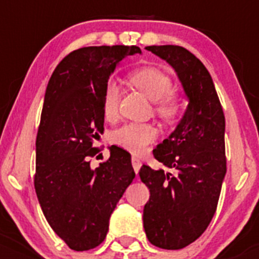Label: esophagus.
<instances>
[{
	"label": "esophagus",
	"mask_w": 259,
	"mask_h": 259,
	"mask_svg": "<svg viewBox=\"0 0 259 259\" xmlns=\"http://www.w3.org/2000/svg\"><path fill=\"white\" fill-rule=\"evenodd\" d=\"M132 164H133V168H134L135 173H139L140 168H142V161L137 158V156H133L132 158Z\"/></svg>",
	"instance_id": "34e87169"
}]
</instances>
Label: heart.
Wrapping results in <instances>:
<instances>
[{
  "instance_id": "obj_1",
  "label": "heart",
  "mask_w": 259,
  "mask_h": 259,
  "mask_svg": "<svg viewBox=\"0 0 259 259\" xmlns=\"http://www.w3.org/2000/svg\"><path fill=\"white\" fill-rule=\"evenodd\" d=\"M130 81L143 94L155 103V111L165 120H173L182 110V104L174 95H171V80L163 71L154 67H143L135 70L130 75ZM119 82L115 79L106 81L103 94V114L106 119L113 120L119 111L120 100ZM156 129L151 124L129 122L117 127L111 135V140L116 145L122 146L134 154L144 151L146 145L156 138Z\"/></svg>"
}]
</instances>
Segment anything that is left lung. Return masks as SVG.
Returning <instances> with one entry per match:
<instances>
[{"label":"left lung","mask_w":259,"mask_h":259,"mask_svg":"<svg viewBox=\"0 0 259 259\" xmlns=\"http://www.w3.org/2000/svg\"><path fill=\"white\" fill-rule=\"evenodd\" d=\"M168 62L180 81L187 109L174 132L154 149L170 171L143 165L150 192L143 210L146 237L163 249H182L199 238L215 213L227 171L226 119L209 71L182 46H146Z\"/></svg>","instance_id":"obj_1"}]
</instances>
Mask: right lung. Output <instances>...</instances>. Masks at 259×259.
Instances as JSON below:
<instances>
[{
	"instance_id": "add662e5",
	"label": "right lung",
	"mask_w": 259,
	"mask_h": 259,
	"mask_svg": "<svg viewBox=\"0 0 259 259\" xmlns=\"http://www.w3.org/2000/svg\"><path fill=\"white\" fill-rule=\"evenodd\" d=\"M138 46H90L67 55L52 72L36 139L35 189L46 221L74 250L105 239L109 221L135 178L132 156L117 146L93 169L94 140L104 132L103 94L121 60Z\"/></svg>"
}]
</instances>
